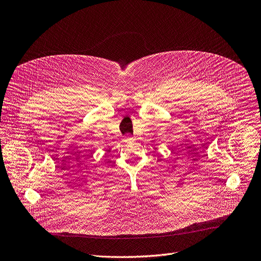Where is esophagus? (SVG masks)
<instances>
[{"label": "esophagus", "mask_w": 261, "mask_h": 261, "mask_svg": "<svg viewBox=\"0 0 261 261\" xmlns=\"http://www.w3.org/2000/svg\"><path fill=\"white\" fill-rule=\"evenodd\" d=\"M131 140H133V138H132L130 135H126V137H125V141H131Z\"/></svg>", "instance_id": "1"}]
</instances>
